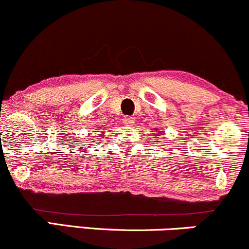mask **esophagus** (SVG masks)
<instances>
[{
  "label": "esophagus",
  "instance_id": "obj_1",
  "mask_svg": "<svg viewBox=\"0 0 249 249\" xmlns=\"http://www.w3.org/2000/svg\"><path fill=\"white\" fill-rule=\"evenodd\" d=\"M122 122H124V124H127V125H133L134 124H135V120H134V117L124 116V119H122Z\"/></svg>",
  "mask_w": 249,
  "mask_h": 249
}]
</instances>
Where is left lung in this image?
<instances>
[{
	"label": "left lung",
	"mask_w": 249,
	"mask_h": 249,
	"mask_svg": "<svg viewBox=\"0 0 249 249\" xmlns=\"http://www.w3.org/2000/svg\"><path fill=\"white\" fill-rule=\"evenodd\" d=\"M154 132H156L159 134V132H160V130H154ZM156 136H159V138H162V136H163V134H161V135H156Z\"/></svg>",
	"instance_id": "8db88e82"
}]
</instances>
